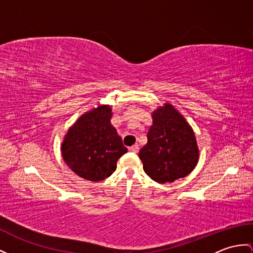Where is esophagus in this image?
Masks as SVG:
<instances>
[{
    "label": "esophagus",
    "mask_w": 253,
    "mask_h": 253,
    "mask_svg": "<svg viewBox=\"0 0 253 253\" xmlns=\"http://www.w3.org/2000/svg\"><path fill=\"white\" fill-rule=\"evenodd\" d=\"M128 149H130V151H132V152H134V153H137L139 148H138V145H133L132 147L128 148Z\"/></svg>",
    "instance_id": "1"
}]
</instances>
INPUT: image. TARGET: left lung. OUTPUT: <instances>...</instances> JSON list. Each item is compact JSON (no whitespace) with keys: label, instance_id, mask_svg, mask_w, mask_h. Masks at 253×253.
<instances>
[{"label":"left lung","instance_id":"left-lung-1","mask_svg":"<svg viewBox=\"0 0 253 253\" xmlns=\"http://www.w3.org/2000/svg\"><path fill=\"white\" fill-rule=\"evenodd\" d=\"M147 144L138 157L145 173L159 183L174 182L193 170L199 160L195 135L186 119L165 104L152 115Z\"/></svg>","mask_w":253,"mask_h":253}]
</instances>
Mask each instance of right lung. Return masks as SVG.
Returning a JSON list of instances; mask_svg holds the SVG:
<instances>
[{
    "label": "right lung",
    "instance_id": "right-lung-1",
    "mask_svg": "<svg viewBox=\"0 0 253 253\" xmlns=\"http://www.w3.org/2000/svg\"><path fill=\"white\" fill-rule=\"evenodd\" d=\"M110 118L112 108L97 107L80 117L64 138L61 148L64 161L84 179L101 181L109 177L127 151Z\"/></svg>",
    "mask_w": 253,
    "mask_h": 253
}]
</instances>
